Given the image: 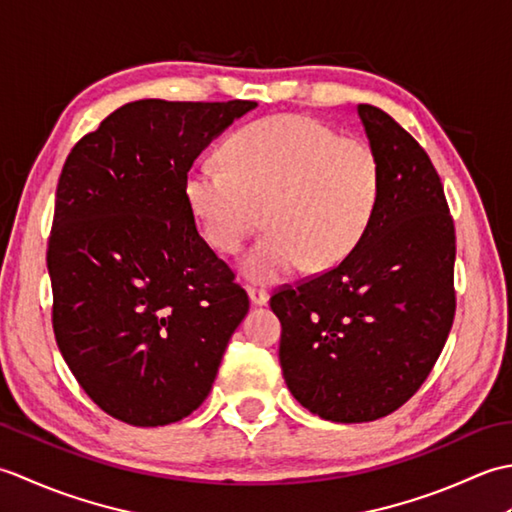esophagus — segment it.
<instances>
[{
    "mask_svg": "<svg viewBox=\"0 0 512 512\" xmlns=\"http://www.w3.org/2000/svg\"><path fill=\"white\" fill-rule=\"evenodd\" d=\"M246 292H248V299H250V303H253V306H266L268 303V292L264 290V288H255V286H248L246 288Z\"/></svg>",
    "mask_w": 512,
    "mask_h": 512,
    "instance_id": "esophagus-1",
    "label": "esophagus"
}]
</instances>
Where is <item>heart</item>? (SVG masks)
<instances>
[{"label": "heart", "mask_w": 512, "mask_h": 512, "mask_svg": "<svg viewBox=\"0 0 512 512\" xmlns=\"http://www.w3.org/2000/svg\"><path fill=\"white\" fill-rule=\"evenodd\" d=\"M226 165L198 160L184 200L204 242L233 255L264 220L268 235L248 250L242 275L273 286L308 264L339 266L361 242L383 187L372 145L341 138L310 116L262 118L228 140Z\"/></svg>", "instance_id": "heart-1"}]
</instances>
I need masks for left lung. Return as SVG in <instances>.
I'll list each match as a JSON object with an SVG mask.
<instances>
[{
	"label": "left lung",
	"mask_w": 512,
	"mask_h": 512,
	"mask_svg": "<svg viewBox=\"0 0 512 512\" xmlns=\"http://www.w3.org/2000/svg\"><path fill=\"white\" fill-rule=\"evenodd\" d=\"M356 112L383 167L372 222L339 266L270 299L290 394L345 424L405 405L436 365L455 314V231L440 176L389 114L374 105Z\"/></svg>",
	"instance_id": "8db88e82"
}]
</instances>
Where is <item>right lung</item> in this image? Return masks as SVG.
I'll use <instances>...</instances> for the list:
<instances>
[{
	"label": "right lung",
	"instance_id": "right-lung-1",
	"mask_svg": "<svg viewBox=\"0 0 512 512\" xmlns=\"http://www.w3.org/2000/svg\"><path fill=\"white\" fill-rule=\"evenodd\" d=\"M253 101L118 107L65 160L48 242L52 325L85 394L162 427L209 396L246 292L200 237L184 176Z\"/></svg>",
	"mask_w": 512,
	"mask_h": 512
}]
</instances>
